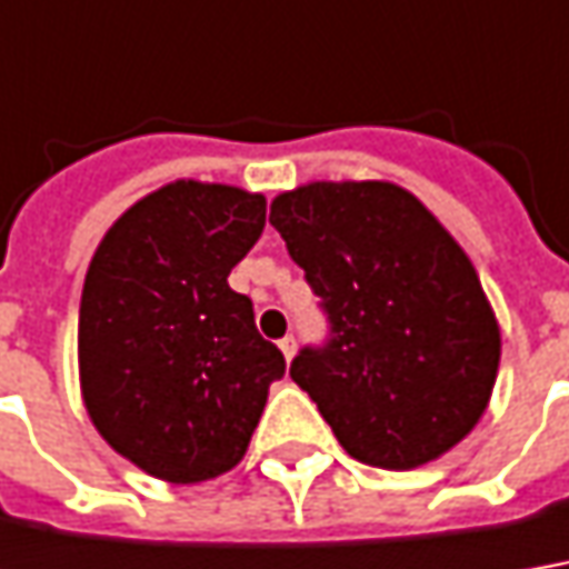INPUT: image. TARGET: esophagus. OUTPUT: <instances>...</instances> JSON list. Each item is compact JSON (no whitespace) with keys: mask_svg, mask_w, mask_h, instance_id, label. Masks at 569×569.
Instances as JSON below:
<instances>
[{"mask_svg":"<svg viewBox=\"0 0 569 569\" xmlns=\"http://www.w3.org/2000/svg\"><path fill=\"white\" fill-rule=\"evenodd\" d=\"M280 351H283L286 361H292V355H296V339H292V336H283V339H280Z\"/></svg>","mask_w":569,"mask_h":569,"instance_id":"34e87169","label":"esophagus"}]
</instances>
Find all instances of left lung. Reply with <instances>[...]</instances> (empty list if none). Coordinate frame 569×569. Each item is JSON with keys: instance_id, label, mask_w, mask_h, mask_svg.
Returning <instances> with one entry per match:
<instances>
[{"instance_id": "left-lung-1", "label": "left lung", "mask_w": 569, "mask_h": 569, "mask_svg": "<svg viewBox=\"0 0 569 569\" xmlns=\"http://www.w3.org/2000/svg\"><path fill=\"white\" fill-rule=\"evenodd\" d=\"M270 223L323 311L330 342L289 377L351 458L415 470L479 423L501 330L477 268L415 192L389 180H315L280 192Z\"/></svg>"}]
</instances>
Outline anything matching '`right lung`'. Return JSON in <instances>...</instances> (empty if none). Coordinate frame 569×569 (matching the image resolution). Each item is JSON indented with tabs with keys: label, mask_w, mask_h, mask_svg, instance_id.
<instances>
[{
	"label": "right lung",
	"mask_w": 569,
	"mask_h": 569,
	"mask_svg": "<svg viewBox=\"0 0 569 569\" xmlns=\"http://www.w3.org/2000/svg\"><path fill=\"white\" fill-rule=\"evenodd\" d=\"M261 192L173 180L133 202L92 254L77 323L92 427L149 477L233 470L286 370L230 270L264 230Z\"/></svg>",
	"instance_id": "right-lung-1"
}]
</instances>
